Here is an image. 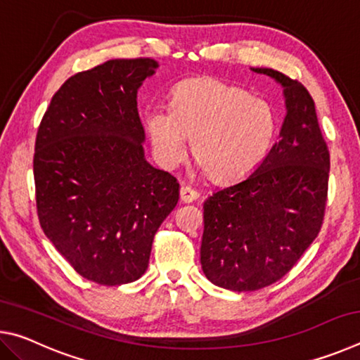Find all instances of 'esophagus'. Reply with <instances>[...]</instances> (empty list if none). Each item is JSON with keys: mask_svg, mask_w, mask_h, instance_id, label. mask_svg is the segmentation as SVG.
I'll return each instance as SVG.
<instances>
[{"mask_svg": "<svg viewBox=\"0 0 360 360\" xmlns=\"http://www.w3.org/2000/svg\"><path fill=\"white\" fill-rule=\"evenodd\" d=\"M179 195H181V202L182 203H192L200 197V193L197 191H193V188L188 187V186H182L181 191H179Z\"/></svg>", "mask_w": 360, "mask_h": 360, "instance_id": "obj_1", "label": "esophagus"}]
</instances>
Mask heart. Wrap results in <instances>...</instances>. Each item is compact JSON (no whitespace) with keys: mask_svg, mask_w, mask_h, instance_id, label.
<instances>
[{"mask_svg":"<svg viewBox=\"0 0 360 360\" xmlns=\"http://www.w3.org/2000/svg\"><path fill=\"white\" fill-rule=\"evenodd\" d=\"M152 149L160 165L173 168L191 150L212 181L246 178L270 150L276 135V114L266 100L219 79L179 84L169 109L146 114Z\"/></svg>","mask_w":360,"mask_h":360,"instance_id":"heart-1","label":"heart"}]
</instances>
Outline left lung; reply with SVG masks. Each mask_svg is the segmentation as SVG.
<instances>
[{
  "instance_id": "obj_1",
  "label": "left lung",
  "mask_w": 360,
  "mask_h": 360,
  "mask_svg": "<svg viewBox=\"0 0 360 360\" xmlns=\"http://www.w3.org/2000/svg\"><path fill=\"white\" fill-rule=\"evenodd\" d=\"M281 84L285 117L279 141L255 172L203 203L200 262L219 288L251 292L281 279L318 236L330 154L311 95L271 68H251Z\"/></svg>"
}]
</instances>
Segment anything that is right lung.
<instances>
[{
    "label": "right lung",
    "mask_w": 360,
    "mask_h": 360,
    "mask_svg": "<svg viewBox=\"0 0 360 360\" xmlns=\"http://www.w3.org/2000/svg\"><path fill=\"white\" fill-rule=\"evenodd\" d=\"M157 68L152 58H115L77 72L36 135L41 227L79 275L101 285L144 275L154 235L179 200L174 176L144 158L136 96Z\"/></svg>",
    "instance_id": "add662e5"
}]
</instances>
